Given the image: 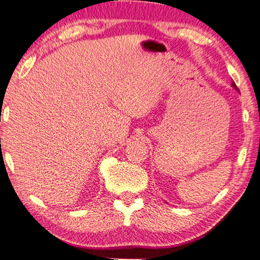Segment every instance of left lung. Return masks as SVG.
Listing matches in <instances>:
<instances>
[{
    "label": "left lung",
    "mask_w": 260,
    "mask_h": 260,
    "mask_svg": "<svg viewBox=\"0 0 260 260\" xmlns=\"http://www.w3.org/2000/svg\"><path fill=\"white\" fill-rule=\"evenodd\" d=\"M232 87H233V88H235L236 90H238V88H237V86H236L235 82H232Z\"/></svg>",
    "instance_id": "1"
}]
</instances>
